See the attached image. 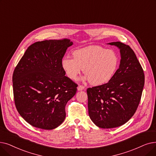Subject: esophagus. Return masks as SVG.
<instances>
[{
    "label": "esophagus",
    "instance_id": "34e87169",
    "mask_svg": "<svg viewBox=\"0 0 156 156\" xmlns=\"http://www.w3.org/2000/svg\"><path fill=\"white\" fill-rule=\"evenodd\" d=\"M85 89V87L83 86V85H79L78 87H77V89L78 90H82Z\"/></svg>",
    "mask_w": 156,
    "mask_h": 156
}]
</instances>
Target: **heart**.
<instances>
[{
    "instance_id": "b5f03b06",
    "label": "heart",
    "mask_w": 156,
    "mask_h": 156,
    "mask_svg": "<svg viewBox=\"0 0 156 156\" xmlns=\"http://www.w3.org/2000/svg\"><path fill=\"white\" fill-rule=\"evenodd\" d=\"M73 58L64 57L61 66L66 76L74 80L83 71L84 80L93 85L107 83L115 74L119 64L116 52L100 46H90L73 52Z\"/></svg>"
}]
</instances>
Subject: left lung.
<instances>
[{
  "mask_svg": "<svg viewBox=\"0 0 156 156\" xmlns=\"http://www.w3.org/2000/svg\"><path fill=\"white\" fill-rule=\"evenodd\" d=\"M120 52L119 68L107 83L88 88V109L93 122L100 128L124 124L136 112L143 92L144 70L131 47L112 42Z\"/></svg>",
  "mask_w": 156,
  "mask_h": 156,
  "instance_id": "obj_1",
  "label": "left lung"
}]
</instances>
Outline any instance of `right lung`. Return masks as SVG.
<instances>
[{"label": "right lung", "mask_w": 156, "mask_h": 156, "mask_svg": "<svg viewBox=\"0 0 156 156\" xmlns=\"http://www.w3.org/2000/svg\"><path fill=\"white\" fill-rule=\"evenodd\" d=\"M69 39L45 40L31 44L12 74L13 95L16 109L31 126L53 129L66 118L65 107L78 85L61 66Z\"/></svg>", "instance_id": "1"}]
</instances>
